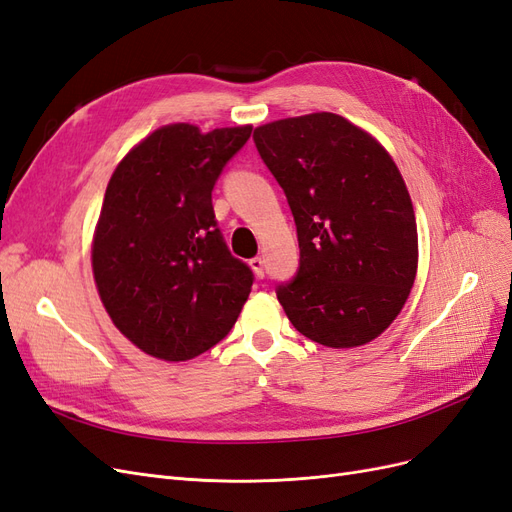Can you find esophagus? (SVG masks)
I'll return each instance as SVG.
<instances>
[{"mask_svg":"<svg viewBox=\"0 0 512 512\" xmlns=\"http://www.w3.org/2000/svg\"><path fill=\"white\" fill-rule=\"evenodd\" d=\"M250 267L254 269V273H256L258 280H262V277H265V260H262L260 256H256V258H252V260H250Z\"/></svg>","mask_w":512,"mask_h":512,"instance_id":"34e87169","label":"esophagus"}]
</instances>
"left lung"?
I'll return each mask as SVG.
<instances>
[{
    "label": "left lung",
    "instance_id": "obj_1",
    "mask_svg": "<svg viewBox=\"0 0 512 512\" xmlns=\"http://www.w3.org/2000/svg\"><path fill=\"white\" fill-rule=\"evenodd\" d=\"M297 224L299 269L275 288L292 327L329 348L376 339L416 277L412 200L386 149L333 113L254 130Z\"/></svg>",
    "mask_w": 512,
    "mask_h": 512
}]
</instances>
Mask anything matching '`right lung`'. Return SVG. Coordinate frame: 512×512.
I'll return each instance as SVG.
<instances>
[{"mask_svg": "<svg viewBox=\"0 0 512 512\" xmlns=\"http://www.w3.org/2000/svg\"><path fill=\"white\" fill-rule=\"evenodd\" d=\"M252 126L149 134L108 181L94 277L115 327L143 352L188 361L230 333L254 273L230 254L211 192Z\"/></svg>", "mask_w": 512, "mask_h": 512, "instance_id": "right-lung-1", "label": "right lung"}]
</instances>
